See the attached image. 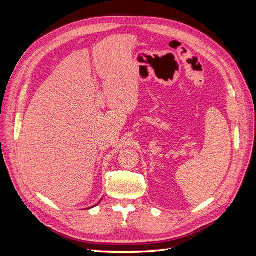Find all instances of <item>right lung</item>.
Listing matches in <instances>:
<instances>
[{
    "label": "right lung",
    "mask_w": 256,
    "mask_h": 256,
    "mask_svg": "<svg viewBox=\"0 0 256 256\" xmlns=\"http://www.w3.org/2000/svg\"><path fill=\"white\" fill-rule=\"evenodd\" d=\"M98 204H99V203H97V204H96V205H94V206H97V205H98ZM94 206H92V207H94ZM90 208H92V207H90Z\"/></svg>",
    "instance_id": "add662e5"
}]
</instances>
